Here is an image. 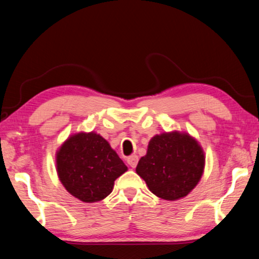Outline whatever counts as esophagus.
Masks as SVG:
<instances>
[{
  "label": "esophagus",
  "instance_id": "obj_1",
  "mask_svg": "<svg viewBox=\"0 0 259 259\" xmlns=\"http://www.w3.org/2000/svg\"><path fill=\"white\" fill-rule=\"evenodd\" d=\"M126 163H128L131 168H136V165L138 163V156L137 155H131L126 159Z\"/></svg>",
  "mask_w": 259,
  "mask_h": 259
}]
</instances>
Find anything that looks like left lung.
Here are the masks:
<instances>
[{
    "mask_svg": "<svg viewBox=\"0 0 259 259\" xmlns=\"http://www.w3.org/2000/svg\"><path fill=\"white\" fill-rule=\"evenodd\" d=\"M205 154L198 139L185 131L152 137L136 172L157 198L176 201L194 190L204 172Z\"/></svg>",
    "mask_w": 259,
    "mask_h": 259,
    "instance_id": "obj_1",
    "label": "left lung"
}]
</instances>
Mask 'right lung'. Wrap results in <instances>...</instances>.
I'll return each mask as SVG.
<instances>
[{
	"mask_svg": "<svg viewBox=\"0 0 259 259\" xmlns=\"http://www.w3.org/2000/svg\"><path fill=\"white\" fill-rule=\"evenodd\" d=\"M56 170L69 194L94 203L111 194L114 182L128 171V166L99 134L80 131L58 147Z\"/></svg>",
	"mask_w": 259,
	"mask_h": 259,
	"instance_id": "add662e5",
	"label": "right lung"
}]
</instances>
